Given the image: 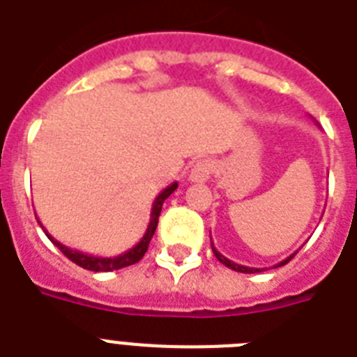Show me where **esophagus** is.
Here are the masks:
<instances>
[{"mask_svg": "<svg viewBox=\"0 0 357 357\" xmlns=\"http://www.w3.org/2000/svg\"><path fill=\"white\" fill-rule=\"evenodd\" d=\"M211 172H213V164L208 158H202V160H197L193 164L190 172V181L191 182H206L210 178Z\"/></svg>", "mask_w": 357, "mask_h": 357, "instance_id": "1", "label": "esophagus"}]
</instances>
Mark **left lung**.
<instances>
[{"label":"left lung","instance_id":"1","mask_svg":"<svg viewBox=\"0 0 357 357\" xmlns=\"http://www.w3.org/2000/svg\"><path fill=\"white\" fill-rule=\"evenodd\" d=\"M211 250H213L215 257L219 259L220 263L225 264V266L231 268V270H235V272H241V273H255V272H263V270H261V268H250V266H243V264H237V263H234V261H229V259H226L225 255H222V253H220V252H217V248H215V246H213V243H211ZM296 253H297V252H296ZM296 253H291L290 257H287V259H284V261H281V263H279V264H275V266H273V268H278V266H284V264H287L288 261H290V259L294 257V255H296Z\"/></svg>","mask_w":357,"mask_h":357}]
</instances>
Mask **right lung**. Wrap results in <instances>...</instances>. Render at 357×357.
<instances>
[{"label": "right lung", "instance_id": "right-lung-1", "mask_svg": "<svg viewBox=\"0 0 357 357\" xmlns=\"http://www.w3.org/2000/svg\"><path fill=\"white\" fill-rule=\"evenodd\" d=\"M176 188H178V184H176V182H173V184L167 185L166 190H162L160 193H158V197L155 199V202H153L151 219H149V225H147V229H146V234H144V237L140 238V241H138V243L135 244L132 248H129L128 252L120 253V255H114V257H98V255H89V253L79 252V250L69 248V246H66V244L58 243V241H56V238L52 237V235L49 234L45 228H43V225H41L40 220H38V222H40L41 229L45 231L47 237H49V241L54 244L56 248H60V252L63 253L66 257H69L73 263H76L78 266L85 268V270H91V272H113V270H120V268L131 266V264L138 263V261L144 257V253L147 252V246H149V241H151L153 234H155V229H157L158 217H160V211H162V204H164V200L172 195Z\"/></svg>", "mask_w": 357, "mask_h": 357}]
</instances>
